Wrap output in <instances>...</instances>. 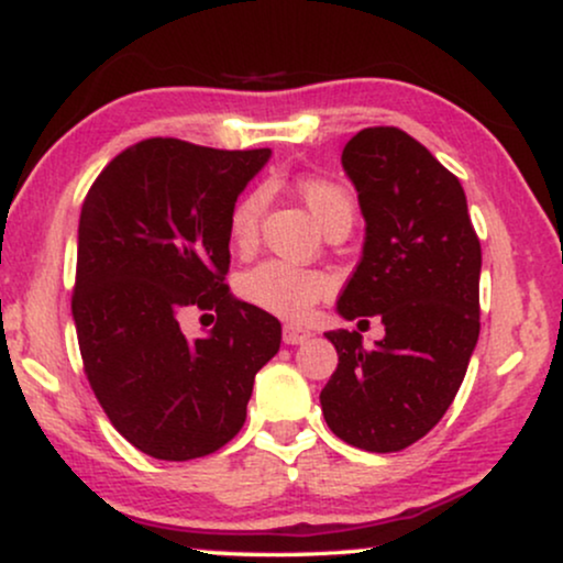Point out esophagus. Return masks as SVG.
I'll return each mask as SVG.
<instances>
[{
  "mask_svg": "<svg viewBox=\"0 0 563 563\" xmlns=\"http://www.w3.org/2000/svg\"><path fill=\"white\" fill-rule=\"evenodd\" d=\"M311 338V332L306 327H296V324H286L283 327V343L286 345H301Z\"/></svg>",
  "mask_w": 563,
  "mask_h": 563,
  "instance_id": "1",
  "label": "esophagus"
}]
</instances>
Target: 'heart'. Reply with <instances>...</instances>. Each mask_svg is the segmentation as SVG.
I'll return each mask as SVG.
<instances>
[{"label":"heart","instance_id":"b5f03b06","mask_svg":"<svg viewBox=\"0 0 563 563\" xmlns=\"http://www.w3.org/2000/svg\"><path fill=\"white\" fill-rule=\"evenodd\" d=\"M296 191L309 205L324 231L338 225H351L355 218V197L343 181L327 176H301ZM265 191L249 189L233 205L229 218V233L236 249H249L257 241L262 210H265ZM244 301L277 317H303L319 298L332 290V277L322 269L298 267L283 260H265L246 269L239 280Z\"/></svg>","mask_w":563,"mask_h":563}]
</instances>
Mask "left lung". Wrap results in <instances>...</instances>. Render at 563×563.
Instances as JSON below:
<instances>
[{"mask_svg":"<svg viewBox=\"0 0 563 563\" xmlns=\"http://www.w3.org/2000/svg\"><path fill=\"white\" fill-rule=\"evenodd\" d=\"M343 168L366 218L364 257L338 311L379 317L384 338L334 330L338 368L324 384V421L366 452H400L441 421L465 379L481 332V241L462 184L397 126L347 140Z\"/></svg>","mask_w":563,"mask_h":563,"instance_id":"obj_1","label":"left lung"}]
</instances>
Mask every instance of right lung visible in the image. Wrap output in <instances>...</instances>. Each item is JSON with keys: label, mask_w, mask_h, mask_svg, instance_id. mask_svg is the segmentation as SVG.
<instances>
[{"label": "right lung", "mask_w": 563, "mask_h": 563, "mask_svg": "<svg viewBox=\"0 0 563 563\" xmlns=\"http://www.w3.org/2000/svg\"><path fill=\"white\" fill-rule=\"evenodd\" d=\"M267 158V147L151 137L119 153L82 202L73 317L85 376L113 429L155 460L229 444L280 347V322L225 286L231 210ZM189 305L217 311L205 339L183 338Z\"/></svg>", "instance_id": "right-lung-1"}]
</instances>
